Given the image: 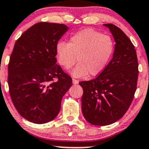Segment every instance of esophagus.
<instances>
[{
  "label": "esophagus",
  "mask_w": 149,
  "mask_h": 149,
  "mask_svg": "<svg viewBox=\"0 0 149 149\" xmlns=\"http://www.w3.org/2000/svg\"><path fill=\"white\" fill-rule=\"evenodd\" d=\"M72 83L74 84H77L78 83H79V81L77 80V79H72Z\"/></svg>",
  "instance_id": "1"
}]
</instances>
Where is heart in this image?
Returning a JSON list of instances; mask_svg holds the SVG:
<instances>
[{
	"label": "heart",
	"instance_id": "heart-1",
	"mask_svg": "<svg viewBox=\"0 0 149 149\" xmlns=\"http://www.w3.org/2000/svg\"><path fill=\"white\" fill-rule=\"evenodd\" d=\"M113 48V42L109 36L92 29H84L70 37L69 43H57L56 55L59 64L65 70L74 65L77 57L79 63L71 71L75 77H83L89 73L96 76L106 68Z\"/></svg>",
	"mask_w": 149,
	"mask_h": 149
}]
</instances>
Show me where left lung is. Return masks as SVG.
Returning a JSON list of instances; mask_svg holds the SVG:
<instances>
[{"instance_id": "obj_1", "label": "left lung", "mask_w": 149, "mask_h": 149, "mask_svg": "<svg viewBox=\"0 0 149 149\" xmlns=\"http://www.w3.org/2000/svg\"><path fill=\"white\" fill-rule=\"evenodd\" d=\"M114 39L112 59L95 79L82 81L81 111L89 123L97 126L113 124L130 107L136 90L139 65L134 45L113 24H104Z\"/></svg>"}]
</instances>
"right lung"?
Returning a JSON list of instances; mask_svg holds the SVG:
<instances>
[{
  "label": "right lung",
  "instance_id": "1",
  "mask_svg": "<svg viewBox=\"0 0 149 149\" xmlns=\"http://www.w3.org/2000/svg\"><path fill=\"white\" fill-rule=\"evenodd\" d=\"M69 28L38 23L15 42L8 64L9 92L24 119L45 124L57 116L72 78L57 65L56 45Z\"/></svg>",
  "mask_w": 149,
  "mask_h": 149
}]
</instances>
